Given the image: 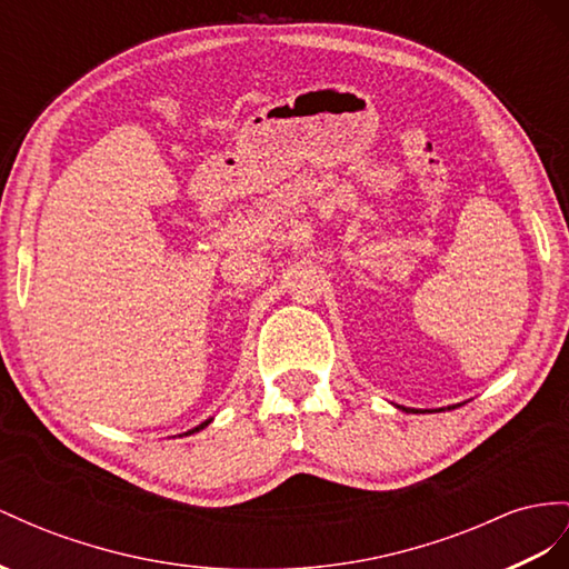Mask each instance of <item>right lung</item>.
Wrapping results in <instances>:
<instances>
[{"label":"right lung","instance_id":"1","mask_svg":"<svg viewBox=\"0 0 569 569\" xmlns=\"http://www.w3.org/2000/svg\"><path fill=\"white\" fill-rule=\"evenodd\" d=\"M209 423H211V418H209V420H203V423H201V426H197V428H192V430H187L184 435H192V432H199V430H203V428H207Z\"/></svg>","mask_w":569,"mask_h":569}]
</instances>
